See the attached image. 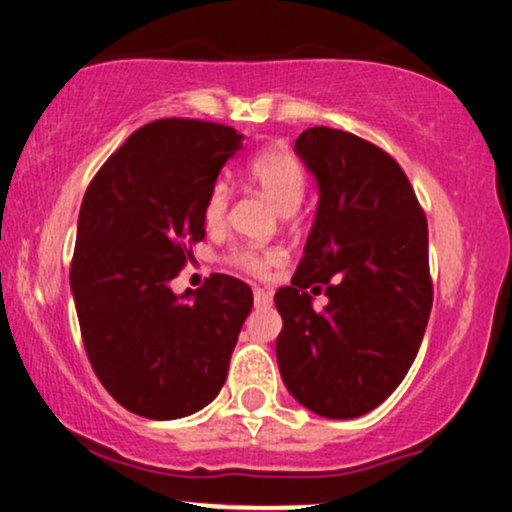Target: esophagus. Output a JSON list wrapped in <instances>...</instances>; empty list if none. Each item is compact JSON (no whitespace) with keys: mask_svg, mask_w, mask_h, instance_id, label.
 <instances>
[{"mask_svg":"<svg viewBox=\"0 0 512 512\" xmlns=\"http://www.w3.org/2000/svg\"><path fill=\"white\" fill-rule=\"evenodd\" d=\"M255 306L257 308H266V306H271L273 304V297H271V292H266V290H262V287H255Z\"/></svg>","mask_w":512,"mask_h":512,"instance_id":"34e87169","label":"esophagus"}]
</instances>
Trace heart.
Here are the masks:
<instances>
[{
  "label": "heart",
  "mask_w": 512,
  "mask_h": 512,
  "mask_svg": "<svg viewBox=\"0 0 512 512\" xmlns=\"http://www.w3.org/2000/svg\"><path fill=\"white\" fill-rule=\"evenodd\" d=\"M246 181L262 192L283 215L297 211L306 192V174L297 157L285 148H269L255 155L246 169ZM229 190L225 183H213L204 199V222L208 229H220L227 220ZM232 264L250 276H264L278 262V253H259L255 248H239L232 253Z\"/></svg>",
  "instance_id": "obj_1"
}]
</instances>
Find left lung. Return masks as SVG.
<instances>
[{
  "label": "left lung",
  "instance_id": "left-lung-1",
  "mask_svg": "<svg viewBox=\"0 0 512 512\" xmlns=\"http://www.w3.org/2000/svg\"><path fill=\"white\" fill-rule=\"evenodd\" d=\"M294 153L318 183V211L292 285L276 292L283 383L301 406L350 420L380 406L413 364L431 301L429 232L406 174L350 132L306 129ZM330 304L312 308L308 286Z\"/></svg>",
  "mask_w": 512,
  "mask_h": 512
}]
</instances>
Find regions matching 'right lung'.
Wrapping results in <instances>:
<instances>
[{"instance_id": "right-lung-1", "label": "right lung", "mask_w": 512, "mask_h": 512, "mask_svg": "<svg viewBox=\"0 0 512 512\" xmlns=\"http://www.w3.org/2000/svg\"><path fill=\"white\" fill-rule=\"evenodd\" d=\"M241 141L215 122H148L83 197L69 280L85 352L106 392L148 420H178L218 397L253 308V290L225 273L197 292L171 290L206 236V194Z\"/></svg>"}]
</instances>
